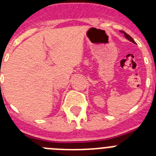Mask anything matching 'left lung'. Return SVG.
Instances as JSON below:
<instances>
[{"instance_id": "1", "label": "left lung", "mask_w": 156, "mask_h": 156, "mask_svg": "<svg viewBox=\"0 0 156 156\" xmlns=\"http://www.w3.org/2000/svg\"><path fill=\"white\" fill-rule=\"evenodd\" d=\"M120 32H121V33H122V34H124L125 37H126V39H128L129 41H131V42H133V44H135V41H133V38H132L131 37H130V36L128 35V34H126V33H125V32H124V31H122V30H120Z\"/></svg>"}]
</instances>
